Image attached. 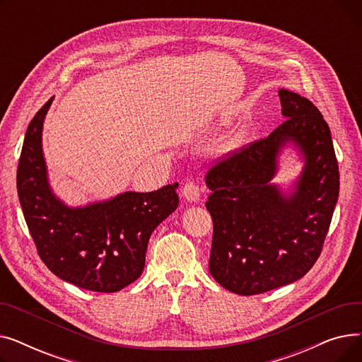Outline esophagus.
Listing matches in <instances>:
<instances>
[{"label": "esophagus", "instance_id": "1", "mask_svg": "<svg viewBox=\"0 0 362 362\" xmlns=\"http://www.w3.org/2000/svg\"><path fill=\"white\" fill-rule=\"evenodd\" d=\"M182 195L187 202H199L201 198V192H199V187L197 186V183L194 182H189L183 186L182 189Z\"/></svg>", "mask_w": 362, "mask_h": 362}]
</instances>
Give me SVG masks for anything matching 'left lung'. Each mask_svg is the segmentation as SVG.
<instances>
[{
	"instance_id": "left-lung-1",
	"label": "left lung",
	"mask_w": 362,
	"mask_h": 362,
	"mask_svg": "<svg viewBox=\"0 0 362 362\" xmlns=\"http://www.w3.org/2000/svg\"><path fill=\"white\" fill-rule=\"evenodd\" d=\"M284 120L270 135L216 164L205 176L214 223L211 276L238 295H258L305 276L321 254L339 197L330 129L318 108L279 90ZM304 165L288 192L274 184L284 147Z\"/></svg>"
}]
</instances>
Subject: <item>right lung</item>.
Here are the masks:
<instances>
[{"label":"right lung","instance_id":"right-lung-1","mask_svg":"<svg viewBox=\"0 0 362 362\" xmlns=\"http://www.w3.org/2000/svg\"><path fill=\"white\" fill-rule=\"evenodd\" d=\"M54 97L28 126L17 167V194L37 254L47 267L81 289L111 293L144 272L151 233L179 205V183L154 192L70 206L52 192L42 127Z\"/></svg>","mask_w":362,"mask_h":362}]
</instances>
